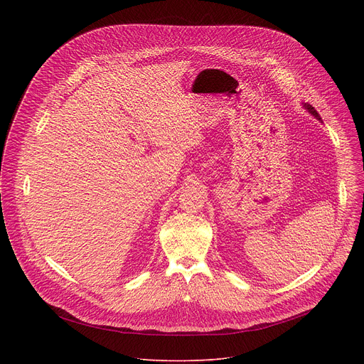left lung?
Masks as SVG:
<instances>
[{
    "label": "left lung",
    "mask_w": 364,
    "mask_h": 364,
    "mask_svg": "<svg viewBox=\"0 0 364 364\" xmlns=\"http://www.w3.org/2000/svg\"><path fill=\"white\" fill-rule=\"evenodd\" d=\"M302 107H304V109L305 111H308L311 115H313L316 119H318V121H321V118H320V114L314 109V107L313 105H309V103H302Z\"/></svg>",
    "instance_id": "obj_1"
}]
</instances>
